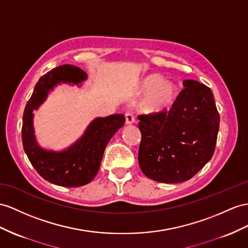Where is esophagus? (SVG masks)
Here are the masks:
<instances>
[{"label": "esophagus", "instance_id": "1", "mask_svg": "<svg viewBox=\"0 0 248 248\" xmlns=\"http://www.w3.org/2000/svg\"><path fill=\"white\" fill-rule=\"evenodd\" d=\"M124 117H125L126 124H132L135 123V117H134V115H133V113L131 111H126L124 114Z\"/></svg>", "mask_w": 248, "mask_h": 248}]
</instances>
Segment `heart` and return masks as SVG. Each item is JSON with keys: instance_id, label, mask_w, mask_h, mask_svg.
<instances>
[{"instance_id": "1", "label": "heart", "mask_w": 248, "mask_h": 248, "mask_svg": "<svg viewBox=\"0 0 248 248\" xmlns=\"http://www.w3.org/2000/svg\"><path fill=\"white\" fill-rule=\"evenodd\" d=\"M138 93L145 96L140 110L148 115H157L173 107L178 97V88L174 82L164 80L162 76L152 74L141 81Z\"/></svg>"}]
</instances>
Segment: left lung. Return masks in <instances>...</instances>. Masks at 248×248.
I'll return each mask as SVG.
<instances>
[{"mask_svg":"<svg viewBox=\"0 0 248 248\" xmlns=\"http://www.w3.org/2000/svg\"><path fill=\"white\" fill-rule=\"evenodd\" d=\"M183 87L169 111L138 116L139 167L155 181H186L214 155L220 115L212 90L193 79L183 81Z\"/></svg>","mask_w":248,"mask_h":248,"instance_id":"obj_1","label":"left lung"}]
</instances>
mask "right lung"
Wrapping results in <instances>:
<instances>
[{"label":"right lung","mask_w":248,"mask_h":248,"mask_svg":"<svg viewBox=\"0 0 248 248\" xmlns=\"http://www.w3.org/2000/svg\"><path fill=\"white\" fill-rule=\"evenodd\" d=\"M86 78V72L76 66L62 65L52 69L36 82L24 110L22 141L25 153L36 172L56 186L76 187L90 182L98 172L108 142L125 120L123 114L97 117L84 135L68 149L54 152L40 147L34 136L33 110L44 103L49 91L58 84L78 85Z\"/></svg>","instance_id":"right-lung-1"}]
</instances>
